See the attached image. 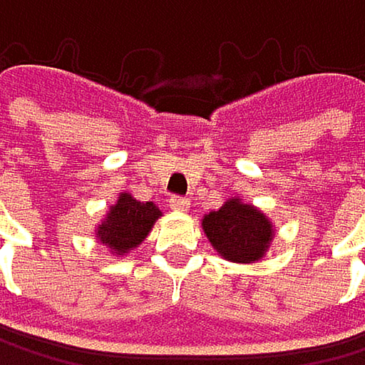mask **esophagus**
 I'll list each match as a JSON object with an SVG mask.
<instances>
[{
  "label": "esophagus",
  "instance_id": "obj_1",
  "mask_svg": "<svg viewBox=\"0 0 365 365\" xmlns=\"http://www.w3.org/2000/svg\"><path fill=\"white\" fill-rule=\"evenodd\" d=\"M170 209H174V211H187L189 209V200L187 197H180V195H172L170 197Z\"/></svg>",
  "mask_w": 365,
  "mask_h": 365
}]
</instances>
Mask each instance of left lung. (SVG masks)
Instances as JSON below:
<instances>
[{"label": "left lung", "mask_w": 365, "mask_h": 365, "mask_svg": "<svg viewBox=\"0 0 365 365\" xmlns=\"http://www.w3.org/2000/svg\"><path fill=\"white\" fill-rule=\"evenodd\" d=\"M202 228L217 255L232 263L259 261L274 237L267 215L252 205H244L240 197L226 200L217 211L205 215Z\"/></svg>", "instance_id": "obj_1"}]
</instances>
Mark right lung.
Instances as JSON below:
<instances>
[{
  "mask_svg": "<svg viewBox=\"0 0 365 365\" xmlns=\"http://www.w3.org/2000/svg\"><path fill=\"white\" fill-rule=\"evenodd\" d=\"M160 211L154 202H139L130 193H121L98 226V240L115 255H125L137 248L150 235Z\"/></svg>",
  "mask_w": 365,
  "mask_h": 365,
  "instance_id": "right-lung-1",
  "label": "right lung"
}]
</instances>
